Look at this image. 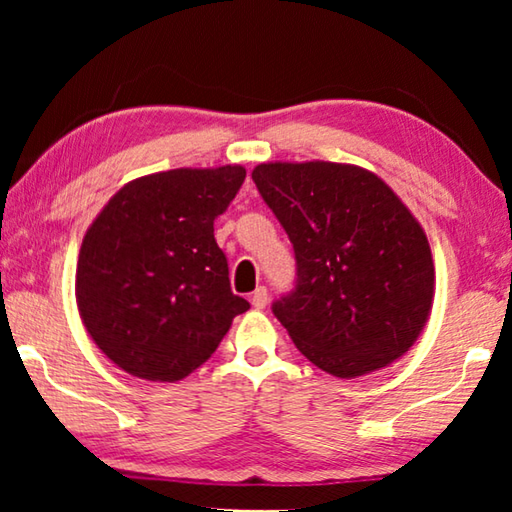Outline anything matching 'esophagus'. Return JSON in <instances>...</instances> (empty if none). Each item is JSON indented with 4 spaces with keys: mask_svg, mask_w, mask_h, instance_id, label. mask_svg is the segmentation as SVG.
Wrapping results in <instances>:
<instances>
[{
    "mask_svg": "<svg viewBox=\"0 0 512 512\" xmlns=\"http://www.w3.org/2000/svg\"><path fill=\"white\" fill-rule=\"evenodd\" d=\"M250 302H253L255 309H264L266 302H268V291H266V287H257V289L253 291V296H250Z\"/></svg>",
    "mask_w": 512,
    "mask_h": 512,
    "instance_id": "1",
    "label": "esophagus"
}]
</instances>
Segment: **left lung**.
<instances>
[{"mask_svg": "<svg viewBox=\"0 0 512 512\" xmlns=\"http://www.w3.org/2000/svg\"><path fill=\"white\" fill-rule=\"evenodd\" d=\"M259 194L296 250L298 284L273 314L320 370L341 379L391 366L431 314L427 235L377 173L341 162H264Z\"/></svg>", "mask_w": 512, "mask_h": 512, "instance_id": "obj_1", "label": "left lung"}]
</instances>
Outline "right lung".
<instances>
[{
	"mask_svg": "<svg viewBox=\"0 0 512 512\" xmlns=\"http://www.w3.org/2000/svg\"><path fill=\"white\" fill-rule=\"evenodd\" d=\"M244 178L241 164L135 178L85 232L76 305L92 341L128 375L185 379L248 311L214 239V219Z\"/></svg>",
	"mask_w": 512,
	"mask_h": 512,
	"instance_id": "right-lung-1",
	"label": "right lung"
}]
</instances>
